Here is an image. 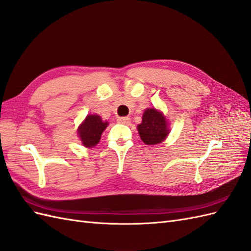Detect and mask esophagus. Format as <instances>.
<instances>
[{"mask_svg": "<svg viewBox=\"0 0 251 251\" xmlns=\"http://www.w3.org/2000/svg\"><path fill=\"white\" fill-rule=\"evenodd\" d=\"M118 122L121 124H129L130 119L128 117H122V118H118Z\"/></svg>", "mask_w": 251, "mask_h": 251, "instance_id": "1", "label": "esophagus"}]
</instances>
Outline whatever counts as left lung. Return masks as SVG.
<instances>
[{
	"mask_svg": "<svg viewBox=\"0 0 251 251\" xmlns=\"http://www.w3.org/2000/svg\"><path fill=\"white\" fill-rule=\"evenodd\" d=\"M138 131L146 145L159 144L170 133L169 123L161 111L147 108L143 113L142 123L138 125Z\"/></svg>",
	"mask_w": 251,
	"mask_h": 251,
	"instance_id": "1",
	"label": "left lung"
}]
</instances>
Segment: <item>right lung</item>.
<instances>
[{"mask_svg":"<svg viewBox=\"0 0 251 251\" xmlns=\"http://www.w3.org/2000/svg\"><path fill=\"white\" fill-rule=\"evenodd\" d=\"M108 126L107 121H102L98 114H89L79 125L77 133L83 146L91 149L100 142L101 133Z\"/></svg>","mask_w":251,"mask_h":251,"instance_id":"obj_1","label":"right lung"}]
</instances>
